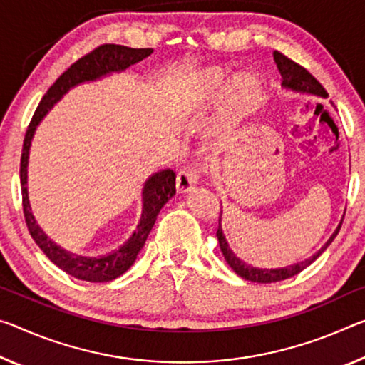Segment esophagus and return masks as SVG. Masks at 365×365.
Instances as JSON below:
<instances>
[{
  "label": "esophagus",
  "instance_id": "obj_1",
  "mask_svg": "<svg viewBox=\"0 0 365 365\" xmlns=\"http://www.w3.org/2000/svg\"><path fill=\"white\" fill-rule=\"evenodd\" d=\"M201 175V167L200 165H190L183 167L177 175V192L178 193H187L195 187L200 180Z\"/></svg>",
  "mask_w": 365,
  "mask_h": 365
}]
</instances>
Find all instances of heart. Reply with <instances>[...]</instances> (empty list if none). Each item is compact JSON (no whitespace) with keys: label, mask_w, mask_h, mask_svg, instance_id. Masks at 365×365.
Here are the masks:
<instances>
[{"label":"heart","mask_w":365,"mask_h":365,"mask_svg":"<svg viewBox=\"0 0 365 365\" xmlns=\"http://www.w3.org/2000/svg\"><path fill=\"white\" fill-rule=\"evenodd\" d=\"M225 97L221 108L219 128H230L250 115L257 108L259 101V84L253 76H239L232 81L227 73L216 71L201 79L198 86H193L183 99L185 112L198 113L206 107L221 99L224 91Z\"/></svg>","instance_id":"b5f03b06"}]
</instances>
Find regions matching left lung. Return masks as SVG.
Wrapping results in <instances>:
<instances>
[{"label": "left lung", "instance_id": "obj_1", "mask_svg": "<svg viewBox=\"0 0 365 365\" xmlns=\"http://www.w3.org/2000/svg\"><path fill=\"white\" fill-rule=\"evenodd\" d=\"M273 56H274V63L277 65V69H279V73H281L282 88H286L289 91H294V92H300V94H310V96H318V97H327L328 96L325 88H323V86L318 83V81L314 76H312V74L304 66L297 65L296 61H292L291 58L282 55L281 51H277V50H274ZM341 224H343V221L339 222L336 230H334L331 237H329V239L327 240V244L323 245L317 253H314V255H312L310 258L304 259V262H300V263L291 264L289 268L286 266V268H276V269L253 268V266L242 262L240 258H237L234 255V252L230 250L227 240H225V237L222 234L221 217H219L216 237L219 240V247H221V252H222V255L225 258V262H227V264L235 271L237 274H239L240 277H244V279H247V281L262 282V284H269V282L284 281V279H287V277L296 276V274L300 273V271H304L305 268H307V266L314 263L315 259L327 250V247L331 244L334 237L338 235L339 229H341Z\"/></svg>", "mask_w": 365, "mask_h": 365}]
</instances>
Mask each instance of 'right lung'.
Listing matches in <instances>:
<instances>
[{
    "instance_id": "obj_1",
    "label": "right lung",
    "mask_w": 365,
    "mask_h": 365,
    "mask_svg": "<svg viewBox=\"0 0 365 365\" xmlns=\"http://www.w3.org/2000/svg\"><path fill=\"white\" fill-rule=\"evenodd\" d=\"M153 53V48H130L125 45L106 43L101 45L91 51V53L79 58L76 63H73L65 73L58 78L53 86L47 91V94L42 97L38 107L34 113V117L29 123L26 131L24 144H22L21 154V192H22V210H24V217L29 232L32 239L40 247L45 255L48 257L51 263H55L58 268L65 271L69 276L76 277L81 281L89 282H108L117 279L125 271L131 268L135 263L138 253L141 252L146 242L153 225L158 219L164 205L175 195V172L170 169H164L153 173L148 178L143 187V211L140 222H138L135 232L131 234L128 240L123 245L118 247L117 250L107 253L102 257H78L74 253H69L58 247L55 242H51L42 229L38 227L34 217L31 203H29L27 195V164H29V149L36 133L37 126L48 110L61 99L66 92L74 88V86L89 83V81L101 79L102 76L112 73H120L123 69L130 68L135 63L144 60Z\"/></svg>"
}]
</instances>
